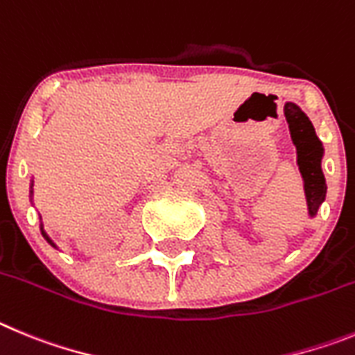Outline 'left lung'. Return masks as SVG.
I'll return each mask as SVG.
<instances>
[{"mask_svg":"<svg viewBox=\"0 0 355 355\" xmlns=\"http://www.w3.org/2000/svg\"><path fill=\"white\" fill-rule=\"evenodd\" d=\"M285 116L288 122L292 143L297 150V166L304 182L306 203H308L309 217H317L318 209L324 203L327 185H325L324 171H322V159H324V145L318 139L315 127L309 122L304 111L293 104H285Z\"/></svg>","mask_w":355,"mask_h":355,"instance_id":"obj_1","label":"left lung"}]
</instances>
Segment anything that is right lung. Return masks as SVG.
Returning <instances> with one entry per match:
<instances>
[{
    "instance_id": "1",
    "label": "right lung",
    "mask_w": 355,
    "mask_h": 355,
    "mask_svg": "<svg viewBox=\"0 0 355 355\" xmlns=\"http://www.w3.org/2000/svg\"><path fill=\"white\" fill-rule=\"evenodd\" d=\"M30 200H33V180H31V184H30ZM40 232H42V237L46 239V241L49 242V244L53 245V248H56V249H58V245L54 244V242H53V239H51L49 235H47V233H46V230H44V225H42V223H40Z\"/></svg>"
}]
</instances>
